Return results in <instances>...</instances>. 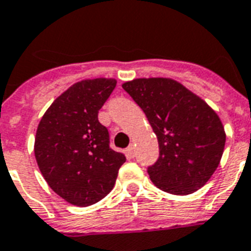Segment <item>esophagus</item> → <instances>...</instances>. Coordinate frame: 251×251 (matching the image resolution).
Wrapping results in <instances>:
<instances>
[{
    "instance_id": "1",
    "label": "esophagus",
    "mask_w": 251,
    "mask_h": 251,
    "mask_svg": "<svg viewBox=\"0 0 251 251\" xmlns=\"http://www.w3.org/2000/svg\"><path fill=\"white\" fill-rule=\"evenodd\" d=\"M127 154L129 157H135V147L129 146L127 148Z\"/></svg>"
}]
</instances>
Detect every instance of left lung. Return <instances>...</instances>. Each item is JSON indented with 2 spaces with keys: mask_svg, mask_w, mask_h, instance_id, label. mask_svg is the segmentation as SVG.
<instances>
[{
  "mask_svg": "<svg viewBox=\"0 0 251 251\" xmlns=\"http://www.w3.org/2000/svg\"><path fill=\"white\" fill-rule=\"evenodd\" d=\"M122 87L144 111L159 141L151 181L171 195L195 193L221 161L226 133L220 116L195 92L171 78H137Z\"/></svg>",
  "mask_w": 251,
  "mask_h": 251,
  "instance_id": "left-lung-1",
  "label": "left lung"
}]
</instances>
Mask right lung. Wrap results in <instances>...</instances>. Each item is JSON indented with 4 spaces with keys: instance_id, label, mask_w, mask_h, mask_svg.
<instances>
[{
    "instance_id": "right-lung-1",
    "label": "right lung",
    "mask_w": 251,
    "mask_h": 251,
    "mask_svg": "<svg viewBox=\"0 0 251 251\" xmlns=\"http://www.w3.org/2000/svg\"><path fill=\"white\" fill-rule=\"evenodd\" d=\"M116 86V79H84L62 92L43 114L34 154L38 168L56 195L75 206H90L110 193L122 152L110 148L108 131L98 112Z\"/></svg>"
}]
</instances>
